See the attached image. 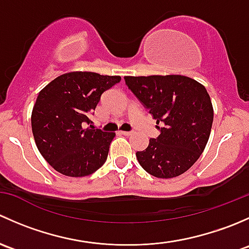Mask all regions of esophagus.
<instances>
[{
    "mask_svg": "<svg viewBox=\"0 0 249 249\" xmlns=\"http://www.w3.org/2000/svg\"><path fill=\"white\" fill-rule=\"evenodd\" d=\"M120 134L124 135V136H131L132 131H120Z\"/></svg>",
    "mask_w": 249,
    "mask_h": 249,
    "instance_id": "1",
    "label": "esophagus"
}]
</instances>
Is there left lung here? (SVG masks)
Masks as SVG:
<instances>
[{
	"mask_svg": "<svg viewBox=\"0 0 249 249\" xmlns=\"http://www.w3.org/2000/svg\"><path fill=\"white\" fill-rule=\"evenodd\" d=\"M124 79L160 130L144 150L136 153L141 166L158 178L188 171L202 154L212 127L213 107L206 88L179 74Z\"/></svg>",
	"mask_w": 249,
	"mask_h": 249,
	"instance_id": "1",
	"label": "left lung"
}]
</instances>
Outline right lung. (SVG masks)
Masks as SVG:
<instances>
[{
	"label": "right lung",
	"mask_w": 249,
	"mask_h": 249,
	"mask_svg": "<svg viewBox=\"0 0 249 249\" xmlns=\"http://www.w3.org/2000/svg\"><path fill=\"white\" fill-rule=\"evenodd\" d=\"M119 76L69 72L39 91L31 114L35 142L48 164L69 177H84L105 164L115 132L89 125L102 92Z\"/></svg>",
	"instance_id": "right-lung-1"
}]
</instances>
